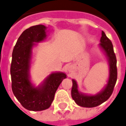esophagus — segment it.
I'll list each match as a JSON object with an SVG mask.
<instances>
[{
	"label": "esophagus",
	"mask_w": 126,
	"mask_h": 126,
	"mask_svg": "<svg viewBox=\"0 0 126 126\" xmlns=\"http://www.w3.org/2000/svg\"><path fill=\"white\" fill-rule=\"evenodd\" d=\"M70 67H69V68H68V69H69V71H70Z\"/></svg>",
	"instance_id": "34e87169"
}]
</instances>
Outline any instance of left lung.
Instances as JSON below:
<instances>
[{"label": "left lung", "instance_id": "8db88e82", "mask_svg": "<svg viewBox=\"0 0 126 126\" xmlns=\"http://www.w3.org/2000/svg\"><path fill=\"white\" fill-rule=\"evenodd\" d=\"M100 47L103 51H105L106 55L108 57V61L110 64V77L108 79V84L106 87L95 95H87L81 94L78 91L77 84L75 80L73 79V86L71 89V97L75 101L77 105L85 108H94L99 106L107 101L113 93L115 83L118 77V71H117V60L116 57L113 51L112 43L108 39L102 31L101 37L100 39Z\"/></svg>", "mask_w": 126, "mask_h": 126}]
</instances>
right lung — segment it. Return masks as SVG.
Listing matches in <instances>:
<instances>
[{
	"label": "right lung",
	"instance_id": "add662e5",
	"mask_svg": "<svg viewBox=\"0 0 126 126\" xmlns=\"http://www.w3.org/2000/svg\"><path fill=\"white\" fill-rule=\"evenodd\" d=\"M47 27L44 25L32 26L20 34L12 55L11 75L12 90L20 104L28 110L42 111L51 106L57 89L67 75L64 73H53L38 87L29 80L30 61L34 43L43 41Z\"/></svg>",
	"mask_w": 126,
	"mask_h": 126
}]
</instances>
